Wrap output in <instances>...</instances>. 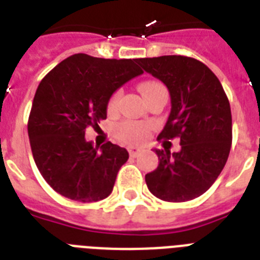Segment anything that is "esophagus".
<instances>
[{
    "label": "esophagus",
    "mask_w": 260,
    "mask_h": 260,
    "mask_svg": "<svg viewBox=\"0 0 260 260\" xmlns=\"http://www.w3.org/2000/svg\"><path fill=\"white\" fill-rule=\"evenodd\" d=\"M128 152H129V155L132 158H138L139 155L143 152V150L142 148H139V147H129V148H128Z\"/></svg>",
    "instance_id": "34e87169"
}]
</instances>
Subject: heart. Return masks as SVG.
<instances>
[{
  "label": "heart",
  "instance_id": "b5f03b06",
  "mask_svg": "<svg viewBox=\"0 0 260 260\" xmlns=\"http://www.w3.org/2000/svg\"><path fill=\"white\" fill-rule=\"evenodd\" d=\"M139 89H140L142 94L147 100V98L152 97L154 94L159 93V91H165L166 87H165L163 83L158 82V81H147V82H143L139 86ZM120 95H121L120 91H116V93L112 94V97L109 98V102H108V113H114L116 112ZM150 132L151 125L147 124V122L124 121L116 128L114 134H116V138L121 143H125V144H142L148 139Z\"/></svg>",
  "mask_w": 260,
  "mask_h": 260
}]
</instances>
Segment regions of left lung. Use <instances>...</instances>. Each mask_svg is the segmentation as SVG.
Returning <instances> with one entry per match:
<instances>
[{"instance_id": "1", "label": "left lung", "mask_w": 260, "mask_h": 260, "mask_svg": "<svg viewBox=\"0 0 260 260\" xmlns=\"http://www.w3.org/2000/svg\"><path fill=\"white\" fill-rule=\"evenodd\" d=\"M138 63L170 91L171 112L158 140L178 138L181 150H155L159 165L146 175L148 190L169 202L194 200L213 185L232 144V116L218 78L189 56L166 55ZM165 144V143H163Z\"/></svg>"}]
</instances>
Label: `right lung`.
I'll return each mask as SVG.
<instances>
[{
  "label": "right lung",
  "instance_id": "add662e5",
  "mask_svg": "<svg viewBox=\"0 0 260 260\" xmlns=\"http://www.w3.org/2000/svg\"><path fill=\"white\" fill-rule=\"evenodd\" d=\"M136 62L75 54L38 86L28 120L30 150L43 178L63 197L94 202L112 193L128 151L110 142L98 150L85 131L105 120L118 87L143 74Z\"/></svg>",
  "mask_w": 260,
  "mask_h": 260
}]
</instances>
